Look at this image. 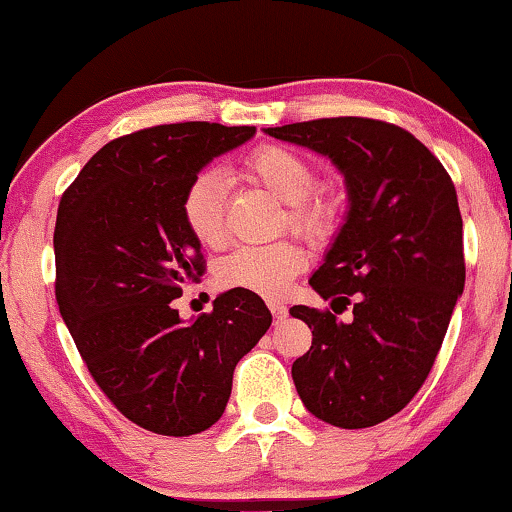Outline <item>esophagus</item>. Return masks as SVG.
<instances>
[{
	"mask_svg": "<svg viewBox=\"0 0 512 512\" xmlns=\"http://www.w3.org/2000/svg\"><path fill=\"white\" fill-rule=\"evenodd\" d=\"M269 309H271V314L276 316V319H283V316L288 314V307L283 302H269Z\"/></svg>",
	"mask_w": 512,
	"mask_h": 512,
	"instance_id": "obj_1",
	"label": "esophagus"
}]
</instances>
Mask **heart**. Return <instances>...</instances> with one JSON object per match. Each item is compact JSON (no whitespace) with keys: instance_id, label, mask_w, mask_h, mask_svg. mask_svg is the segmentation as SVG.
<instances>
[{"instance_id":"1","label":"heart","mask_w":512,"mask_h":512,"mask_svg":"<svg viewBox=\"0 0 512 512\" xmlns=\"http://www.w3.org/2000/svg\"><path fill=\"white\" fill-rule=\"evenodd\" d=\"M245 177L288 203V224L295 231L321 238L331 229L333 203L312 193L316 170L307 158L286 146H260L245 160ZM226 196L229 179L219 170H203L181 196V217L200 243L219 248L226 241ZM307 267V252L295 243L241 245L217 264V283L224 290H248L260 297L286 295L293 278Z\"/></svg>"}]
</instances>
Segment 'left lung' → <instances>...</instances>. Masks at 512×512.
Masks as SVG:
<instances>
[{"instance_id": "left-lung-1", "label": "left lung", "mask_w": 512, "mask_h": 512, "mask_svg": "<svg viewBox=\"0 0 512 512\" xmlns=\"http://www.w3.org/2000/svg\"><path fill=\"white\" fill-rule=\"evenodd\" d=\"M269 137L326 155L349 208L309 286L335 313L295 304L312 328L293 383L309 413L335 428L383 423L413 399L465 286L463 219L454 181L413 134L368 118H323L267 127ZM331 302V307L335 304Z\"/></svg>"}]
</instances>
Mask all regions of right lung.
<instances>
[{"label": "right lung", "mask_w": 512, "mask_h": 512, "mask_svg": "<svg viewBox=\"0 0 512 512\" xmlns=\"http://www.w3.org/2000/svg\"><path fill=\"white\" fill-rule=\"evenodd\" d=\"M255 127L158 125L108 141L63 193L56 302L77 352L122 416L189 437L226 409L234 368L271 326L260 295L226 290L184 323L174 302L205 271L181 217L189 181Z\"/></svg>", "instance_id": "add662e5"}]
</instances>
